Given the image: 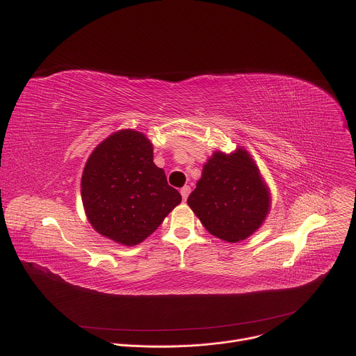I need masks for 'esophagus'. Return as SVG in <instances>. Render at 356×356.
I'll use <instances>...</instances> for the list:
<instances>
[{
    "label": "esophagus",
    "mask_w": 356,
    "mask_h": 356,
    "mask_svg": "<svg viewBox=\"0 0 356 356\" xmlns=\"http://www.w3.org/2000/svg\"><path fill=\"white\" fill-rule=\"evenodd\" d=\"M180 193H181L183 200L186 201V200H187V197H188V194H190V187H188V186H184V187L180 190Z\"/></svg>",
    "instance_id": "1"
}]
</instances>
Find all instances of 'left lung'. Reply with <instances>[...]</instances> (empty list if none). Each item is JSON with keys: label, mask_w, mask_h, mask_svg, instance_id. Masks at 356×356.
I'll return each mask as SVG.
<instances>
[{"label": "left lung", "mask_w": 356, "mask_h": 356, "mask_svg": "<svg viewBox=\"0 0 356 356\" xmlns=\"http://www.w3.org/2000/svg\"><path fill=\"white\" fill-rule=\"evenodd\" d=\"M187 204L210 234L239 242L264 222L269 211V191L243 149L232 155L216 152L202 168Z\"/></svg>", "instance_id": "1"}]
</instances>
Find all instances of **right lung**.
<instances>
[{
    "instance_id": "right-lung-1",
    "label": "right lung",
    "mask_w": 356,
    "mask_h": 356,
    "mask_svg": "<svg viewBox=\"0 0 356 356\" xmlns=\"http://www.w3.org/2000/svg\"><path fill=\"white\" fill-rule=\"evenodd\" d=\"M81 200L97 232L134 246L163 222L181 195L154 163L147 138L125 129L94 149L81 177Z\"/></svg>"
}]
</instances>
